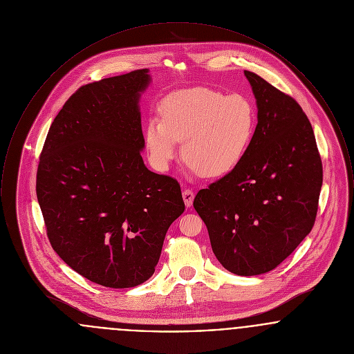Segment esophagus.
Wrapping results in <instances>:
<instances>
[{"label":"esophagus","instance_id":"1","mask_svg":"<svg viewBox=\"0 0 354 354\" xmlns=\"http://www.w3.org/2000/svg\"><path fill=\"white\" fill-rule=\"evenodd\" d=\"M194 198H195V194L191 189L185 188V191H183V201H185V207H191L192 205Z\"/></svg>","mask_w":354,"mask_h":354}]
</instances>
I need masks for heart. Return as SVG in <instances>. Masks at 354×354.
Wrapping results in <instances>:
<instances>
[{
	"instance_id": "b5f03b06",
	"label": "heart",
	"mask_w": 354,
	"mask_h": 354,
	"mask_svg": "<svg viewBox=\"0 0 354 354\" xmlns=\"http://www.w3.org/2000/svg\"><path fill=\"white\" fill-rule=\"evenodd\" d=\"M158 111L160 120L149 119L143 135L152 165L167 169L183 140L185 160L205 178L227 175L241 163L257 123L248 98L205 86L171 93Z\"/></svg>"
}]
</instances>
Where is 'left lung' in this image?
Masks as SVG:
<instances>
[{"mask_svg": "<svg viewBox=\"0 0 354 354\" xmlns=\"http://www.w3.org/2000/svg\"><path fill=\"white\" fill-rule=\"evenodd\" d=\"M257 106L252 143L241 163L203 188L194 207L220 264L239 276L274 270L315 224L322 163L300 104L244 70Z\"/></svg>", "mask_w": 354, "mask_h": 354, "instance_id": "1", "label": "left lung"}]
</instances>
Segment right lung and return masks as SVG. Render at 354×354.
Returning a JSON list of instances; mask_svg holds the SVG:
<instances>
[{
	"label": "right lung",
	"instance_id": "1",
	"mask_svg": "<svg viewBox=\"0 0 354 354\" xmlns=\"http://www.w3.org/2000/svg\"><path fill=\"white\" fill-rule=\"evenodd\" d=\"M147 68L80 87L53 120L37 169L51 247L109 288L149 280L169 225L185 211L176 179L145 166L139 100Z\"/></svg>",
	"mask_w": 354,
	"mask_h": 354
}]
</instances>
